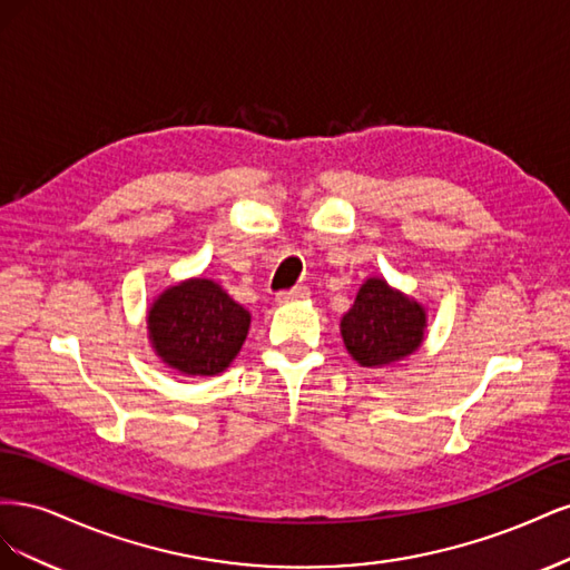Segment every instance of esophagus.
<instances>
[{"mask_svg":"<svg viewBox=\"0 0 570 570\" xmlns=\"http://www.w3.org/2000/svg\"><path fill=\"white\" fill-rule=\"evenodd\" d=\"M308 297V287H304V285H299V287H292V289H283V292H278V299L281 304H287V302H302V299H306Z\"/></svg>","mask_w":570,"mask_h":570,"instance_id":"obj_1","label":"esophagus"}]
</instances>
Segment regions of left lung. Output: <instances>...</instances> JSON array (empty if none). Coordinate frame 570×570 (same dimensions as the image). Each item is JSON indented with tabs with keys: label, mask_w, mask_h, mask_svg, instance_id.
<instances>
[{
	"label": "left lung",
	"mask_w": 570,
	"mask_h": 570,
	"mask_svg": "<svg viewBox=\"0 0 570 570\" xmlns=\"http://www.w3.org/2000/svg\"><path fill=\"white\" fill-rule=\"evenodd\" d=\"M344 347L364 368H383L416 352L425 335V308L383 278H368L340 321Z\"/></svg>",
	"instance_id": "left-lung-1"
}]
</instances>
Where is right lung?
<instances>
[{"label": "right lung", "mask_w": 570, "mask_h": 570, "mask_svg": "<svg viewBox=\"0 0 570 570\" xmlns=\"http://www.w3.org/2000/svg\"><path fill=\"white\" fill-rule=\"evenodd\" d=\"M249 312L206 278H189L154 299L147 327L154 352L183 375H216L230 366L249 331Z\"/></svg>", "instance_id": "obj_1"}]
</instances>
